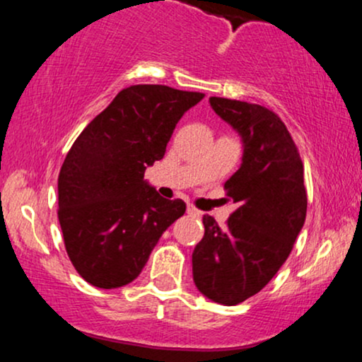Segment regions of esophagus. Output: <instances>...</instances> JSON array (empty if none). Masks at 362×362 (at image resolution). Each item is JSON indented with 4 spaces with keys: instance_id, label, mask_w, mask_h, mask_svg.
I'll list each match as a JSON object with an SVG mask.
<instances>
[{
    "instance_id": "34e87169",
    "label": "esophagus",
    "mask_w": 362,
    "mask_h": 362,
    "mask_svg": "<svg viewBox=\"0 0 362 362\" xmlns=\"http://www.w3.org/2000/svg\"><path fill=\"white\" fill-rule=\"evenodd\" d=\"M187 214L194 216V218H201L202 213L197 209V207H194L192 204H189V206H187Z\"/></svg>"
}]
</instances>
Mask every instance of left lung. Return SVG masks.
<instances>
[{"mask_svg":"<svg viewBox=\"0 0 362 362\" xmlns=\"http://www.w3.org/2000/svg\"><path fill=\"white\" fill-rule=\"evenodd\" d=\"M216 114L243 139V161L224 184L236 209L219 228L204 216V238L192 253L197 289L233 306L257 294L293 250L306 218L303 161L276 112L257 103L211 97Z\"/></svg>","mask_w":362,"mask_h":362,"instance_id":"1","label":"left lung"}]
</instances>
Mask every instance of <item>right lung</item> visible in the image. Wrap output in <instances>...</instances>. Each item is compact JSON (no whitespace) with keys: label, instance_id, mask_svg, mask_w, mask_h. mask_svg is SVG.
<instances>
[{"label":"right lung","instance_id":"right-lung-1","mask_svg":"<svg viewBox=\"0 0 362 362\" xmlns=\"http://www.w3.org/2000/svg\"><path fill=\"white\" fill-rule=\"evenodd\" d=\"M204 98L165 85L120 90L81 131L57 178V218L69 260L95 288L132 282L163 231L185 213L144 180L177 122Z\"/></svg>","mask_w":362,"mask_h":362}]
</instances>
